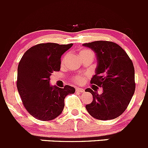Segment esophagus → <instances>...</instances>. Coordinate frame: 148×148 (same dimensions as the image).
Masks as SVG:
<instances>
[{"instance_id": "esophagus-1", "label": "esophagus", "mask_w": 148, "mask_h": 148, "mask_svg": "<svg viewBox=\"0 0 148 148\" xmlns=\"http://www.w3.org/2000/svg\"><path fill=\"white\" fill-rule=\"evenodd\" d=\"M76 91L80 92V93H83L85 91V90L83 88H76Z\"/></svg>"}]
</instances>
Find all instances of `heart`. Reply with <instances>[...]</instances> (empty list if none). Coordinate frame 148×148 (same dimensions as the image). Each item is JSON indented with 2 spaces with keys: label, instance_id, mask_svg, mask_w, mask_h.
<instances>
[{
  "label": "heart",
  "instance_id": "obj_1",
  "mask_svg": "<svg viewBox=\"0 0 148 148\" xmlns=\"http://www.w3.org/2000/svg\"><path fill=\"white\" fill-rule=\"evenodd\" d=\"M90 52V51L88 50V49H83V50L80 51V55H81V54H83V53H86V52ZM65 57L63 58V60H65ZM75 81L77 82V83H81V82L83 81V78L80 77H78L75 79Z\"/></svg>",
  "mask_w": 148,
  "mask_h": 148
}]
</instances>
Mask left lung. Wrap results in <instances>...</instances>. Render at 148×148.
<instances>
[{
	"instance_id": "1",
	"label": "left lung",
	"mask_w": 148,
	"mask_h": 148,
	"mask_svg": "<svg viewBox=\"0 0 148 148\" xmlns=\"http://www.w3.org/2000/svg\"><path fill=\"white\" fill-rule=\"evenodd\" d=\"M96 53L97 67L90 83L102 87L101 95L90 88L93 101L86 106L95 119L110 120L120 116L128 106L135 90L134 68L125 51L117 44L96 41L83 44Z\"/></svg>"
}]
</instances>
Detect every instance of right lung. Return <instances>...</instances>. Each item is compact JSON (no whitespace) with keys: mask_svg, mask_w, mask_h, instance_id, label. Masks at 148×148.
<instances>
[{"mask_svg":"<svg viewBox=\"0 0 148 148\" xmlns=\"http://www.w3.org/2000/svg\"><path fill=\"white\" fill-rule=\"evenodd\" d=\"M73 46L42 43L28 49L20 60L17 89L27 112L36 119L49 121L58 117L64 109L65 98L74 93L70 86L63 88L50 86V76L60 70L61 56Z\"/></svg>","mask_w":148,"mask_h":148,"instance_id":"1","label":"right lung"}]
</instances>
